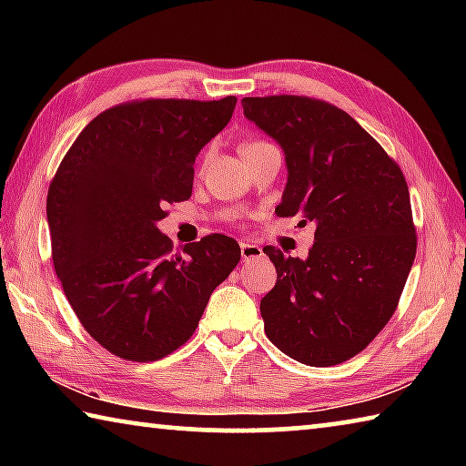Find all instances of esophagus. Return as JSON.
Listing matches in <instances>:
<instances>
[{
	"label": "esophagus",
	"mask_w": 466,
	"mask_h": 466,
	"mask_svg": "<svg viewBox=\"0 0 466 466\" xmlns=\"http://www.w3.org/2000/svg\"><path fill=\"white\" fill-rule=\"evenodd\" d=\"M240 257H242V261H252V258H261L263 257V248L257 247V244L242 242L240 244Z\"/></svg>",
	"instance_id": "esophagus-1"
}]
</instances>
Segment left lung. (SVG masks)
Segmentation results:
<instances>
[{
  "label": "left lung",
  "mask_w": 466,
  "mask_h": 466,
  "mask_svg": "<svg viewBox=\"0 0 466 466\" xmlns=\"http://www.w3.org/2000/svg\"><path fill=\"white\" fill-rule=\"evenodd\" d=\"M278 141L288 183L275 214L317 226L306 258L267 247L278 283L261 299L269 341L291 360L335 366L364 350L397 310L417 238L400 168L345 110L306 96L242 98Z\"/></svg>",
  "instance_id": "obj_1"
}]
</instances>
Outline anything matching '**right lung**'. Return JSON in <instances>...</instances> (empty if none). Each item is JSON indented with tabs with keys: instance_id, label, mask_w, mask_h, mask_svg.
<instances>
[{
	"instance_id": "1",
	"label": "right lung",
	"mask_w": 466,
	"mask_h": 466,
	"mask_svg": "<svg viewBox=\"0 0 466 466\" xmlns=\"http://www.w3.org/2000/svg\"><path fill=\"white\" fill-rule=\"evenodd\" d=\"M234 106L236 96L113 106L59 164L46 195L55 273L84 329L115 356L156 361L178 350L240 261L224 234L177 257L157 230L164 208L191 197L195 157Z\"/></svg>"
}]
</instances>
